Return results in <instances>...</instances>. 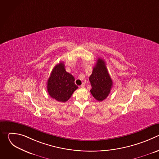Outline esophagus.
<instances>
[{"instance_id": "34e87169", "label": "esophagus", "mask_w": 159, "mask_h": 159, "mask_svg": "<svg viewBox=\"0 0 159 159\" xmlns=\"http://www.w3.org/2000/svg\"><path fill=\"white\" fill-rule=\"evenodd\" d=\"M85 86V84L84 83H82V84L80 85V87H84Z\"/></svg>"}]
</instances>
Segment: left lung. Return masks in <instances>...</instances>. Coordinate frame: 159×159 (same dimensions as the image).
<instances>
[{"mask_svg":"<svg viewBox=\"0 0 159 159\" xmlns=\"http://www.w3.org/2000/svg\"><path fill=\"white\" fill-rule=\"evenodd\" d=\"M92 89L90 90L93 97L98 101H102L109 94L112 86V80L107 72L105 61L98 58L89 77Z\"/></svg>","mask_w":159,"mask_h":159,"instance_id":"8db88e82","label":"left lung"}]
</instances>
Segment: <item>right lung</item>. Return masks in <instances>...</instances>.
Returning <instances> with one entry per match:
<instances>
[{
	"label": "right lung",
	"instance_id": "1",
	"mask_svg": "<svg viewBox=\"0 0 159 159\" xmlns=\"http://www.w3.org/2000/svg\"><path fill=\"white\" fill-rule=\"evenodd\" d=\"M72 75L66 72L63 62L57 64L52 70L47 82L49 95L57 101L65 102L69 100L78 86L75 84Z\"/></svg>",
	"mask_w": 159,
	"mask_h": 159
}]
</instances>
